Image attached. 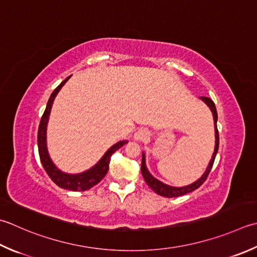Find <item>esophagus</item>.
<instances>
[{"label": "esophagus", "mask_w": 257, "mask_h": 257, "mask_svg": "<svg viewBox=\"0 0 257 257\" xmlns=\"http://www.w3.org/2000/svg\"><path fill=\"white\" fill-rule=\"evenodd\" d=\"M134 138L135 140H137V142H145V140H147L149 138V133L146 129H139L138 132L134 135Z\"/></svg>", "instance_id": "34e87169"}]
</instances>
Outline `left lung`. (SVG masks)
I'll return each instance as SVG.
<instances>
[{"instance_id": "8db88e82", "label": "left lung", "mask_w": 257, "mask_h": 257, "mask_svg": "<svg viewBox=\"0 0 257 257\" xmlns=\"http://www.w3.org/2000/svg\"><path fill=\"white\" fill-rule=\"evenodd\" d=\"M200 99H202L203 101L208 105L209 109L212 110V112H213L214 124H215V139H216L215 140V149H214V154L212 156V159H210V162L208 164V167L206 168V172L204 173V175L202 176V177L196 180L195 183L190 184V185H187V186H184V187H173V186L166 185V184L160 182V180L156 179L154 176L148 172L147 167H146L145 154L143 153L142 174L144 176L145 182L147 183V185L154 190L156 194H158L160 196H164V197H169V198L170 197H178V196H182V195L194 192L195 189H197L199 186L203 185V183L205 182L206 178H207L208 174L210 173V170H212L214 160H215V157H216V154H217V152H218V146H219V135H218V130H217V111H216L215 103L213 102L212 99H209L207 97H200Z\"/></svg>"}]
</instances>
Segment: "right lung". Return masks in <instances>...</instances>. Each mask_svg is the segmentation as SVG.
Here are the masks:
<instances>
[{
	"instance_id": "add662e5",
	"label": "right lung",
	"mask_w": 257,
	"mask_h": 257,
	"mask_svg": "<svg viewBox=\"0 0 257 257\" xmlns=\"http://www.w3.org/2000/svg\"><path fill=\"white\" fill-rule=\"evenodd\" d=\"M70 78H71V75L60 83L58 87L54 89V91L51 93V95H50L49 101L47 103V108L44 110V113L42 115L41 121H40V125H39L38 148H39L40 160H41L43 168L49 175V177L52 179V182L54 184H57L59 187H61L63 189L72 190V192H84V190H88L91 187H93V186L97 185L98 183L101 182V179L105 175H107L109 170V163H110V158H111V155L115 152V150L121 148L122 146L127 144L128 142L127 140H122V142L114 144L112 147H110L107 150V153L103 155V157L100 159L99 162L93 166V167L85 170V172L81 174L63 173L53 164L51 158H50L48 148H47V125H48L49 115H50V112H51L54 98L57 97L60 89L63 87L64 83L67 82Z\"/></svg>"
}]
</instances>
